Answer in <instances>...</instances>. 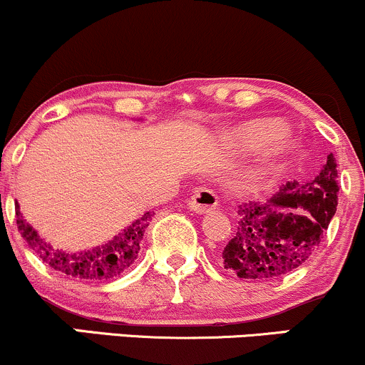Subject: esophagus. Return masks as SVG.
I'll return each instance as SVG.
<instances>
[{
	"label": "esophagus",
	"instance_id": "1",
	"mask_svg": "<svg viewBox=\"0 0 365 365\" xmlns=\"http://www.w3.org/2000/svg\"><path fill=\"white\" fill-rule=\"evenodd\" d=\"M217 206V195L215 194V190L211 188H199L192 199L188 200V207L192 211L197 212V215H206V212H211L212 209H216Z\"/></svg>",
	"mask_w": 365,
	"mask_h": 365
}]
</instances>
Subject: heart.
Masks as SVG:
<instances>
[{
  "instance_id": "b5f03b06",
  "label": "heart",
  "mask_w": 365,
  "mask_h": 365,
  "mask_svg": "<svg viewBox=\"0 0 365 365\" xmlns=\"http://www.w3.org/2000/svg\"><path fill=\"white\" fill-rule=\"evenodd\" d=\"M282 133V125L276 121H254L238 132V139L249 148H262Z\"/></svg>"
}]
</instances>
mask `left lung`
<instances>
[{
    "instance_id": "left-lung-1",
    "label": "left lung",
    "mask_w": 365,
    "mask_h": 365,
    "mask_svg": "<svg viewBox=\"0 0 365 365\" xmlns=\"http://www.w3.org/2000/svg\"><path fill=\"white\" fill-rule=\"evenodd\" d=\"M336 159L311 182H288L266 202L238 206L237 232L223 249L225 269L245 279H278L316 252L338 206Z\"/></svg>"
}]
</instances>
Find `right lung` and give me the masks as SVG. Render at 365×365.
Listing matches in <instances>:
<instances>
[{
    "mask_svg": "<svg viewBox=\"0 0 365 365\" xmlns=\"http://www.w3.org/2000/svg\"><path fill=\"white\" fill-rule=\"evenodd\" d=\"M15 215L19 232L37 254V257L43 259V262L51 266L58 273L86 282H104L127 271L139 255L142 237L153 217L150 212H144L139 220L133 221L106 244L92 247L82 252H65V250L53 249L51 245L46 244L44 238L37 235L36 230L24 220L19 204L15 206Z\"/></svg>",
    "mask_w": 365,
    "mask_h": 365,
    "instance_id": "add662e5",
    "label": "right lung"
}]
</instances>
